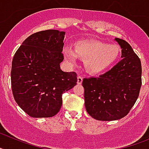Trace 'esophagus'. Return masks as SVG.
I'll use <instances>...</instances> for the list:
<instances>
[{
    "instance_id": "esophagus-1",
    "label": "esophagus",
    "mask_w": 149,
    "mask_h": 149,
    "mask_svg": "<svg viewBox=\"0 0 149 149\" xmlns=\"http://www.w3.org/2000/svg\"><path fill=\"white\" fill-rule=\"evenodd\" d=\"M83 82V77L79 75L77 77V84H81Z\"/></svg>"
}]
</instances>
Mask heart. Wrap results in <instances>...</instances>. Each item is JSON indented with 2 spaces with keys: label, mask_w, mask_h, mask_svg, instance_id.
<instances>
[{
  "label": "heart",
  "mask_w": 149,
  "mask_h": 149,
  "mask_svg": "<svg viewBox=\"0 0 149 149\" xmlns=\"http://www.w3.org/2000/svg\"><path fill=\"white\" fill-rule=\"evenodd\" d=\"M121 54L118 45H107L98 40L79 41L74 44V51L66 47L63 56L70 64H75L77 56L84 61V66L91 74L103 72L113 65Z\"/></svg>",
  "instance_id": "b5f03b06"
}]
</instances>
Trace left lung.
<instances>
[{
	"label": "left lung",
	"instance_id": "left-lung-1",
	"mask_svg": "<svg viewBox=\"0 0 149 149\" xmlns=\"http://www.w3.org/2000/svg\"><path fill=\"white\" fill-rule=\"evenodd\" d=\"M115 40L122 48V60L106 73L82 83L86 110L96 120H118L127 115L141 88L140 60L126 41Z\"/></svg>",
	"mask_w": 149,
	"mask_h": 149
}]
</instances>
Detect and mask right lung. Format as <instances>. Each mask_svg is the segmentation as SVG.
I'll return each mask as SVG.
<instances>
[{"label": "right lung", "mask_w": 149, "mask_h": 149, "mask_svg": "<svg viewBox=\"0 0 149 149\" xmlns=\"http://www.w3.org/2000/svg\"><path fill=\"white\" fill-rule=\"evenodd\" d=\"M65 34L57 30L32 34L13 56V96L18 106L33 118L56 115L61 108L63 93L77 84L75 72L60 69Z\"/></svg>", "instance_id": "right-lung-1"}]
</instances>
